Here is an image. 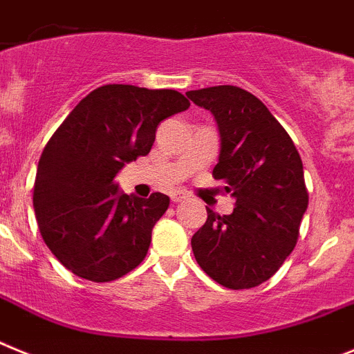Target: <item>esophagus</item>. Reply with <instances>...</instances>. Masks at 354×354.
<instances>
[{
    "label": "esophagus",
    "mask_w": 354,
    "mask_h": 354,
    "mask_svg": "<svg viewBox=\"0 0 354 354\" xmlns=\"http://www.w3.org/2000/svg\"><path fill=\"white\" fill-rule=\"evenodd\" d=\"M189 197V194L183 192V190H174V192H171V201L173 203H181V201H185Z\"/></svg>",
    "instance_id": "obj_1"
}]
</instances>
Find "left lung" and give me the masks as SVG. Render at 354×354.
Segmentation results:
<instances>
[{
    "label": "left lung",
    "instance_id": "1",
    "mask_svg": "<svg viewBox=\"0 0 354 354\" xmlns=\"http://www.w3.org/2000/svg\"><path fill=\"white\" fill-rule=\"evenodd\" d=\"M212 111L221 132L213 178L225 183L234 212L208 218L192 236L197 264L229 289H250L275 275L292 252L308 205L304 164L268 107L238 86L187 91Z\"/></svg>",
    "mask_w": 354,
    "mask_h": 354
}]
</instances>
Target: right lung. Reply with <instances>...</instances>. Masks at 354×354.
Returning a JSON list of instances; mask_svg holds the SVG:
<instances>
[{"label":"right lung","mask_w":354,"mask_h":354,"mask_svg":"<svg viewBox=\"0 0 354 354\" xmlns=\"http://www.w3.org/2000/svg\"><path fill=\"white\" fill-rule=\"evenodd\" d=\"M189 107L174 90L106 84L53 133L38 162L33 206L44 241L74 275L111 282L142 263L169 197L127 196L114 178L149 153L162 120Z\"/></svg>","instance_id":"right-lung-1"}]
</instances>
